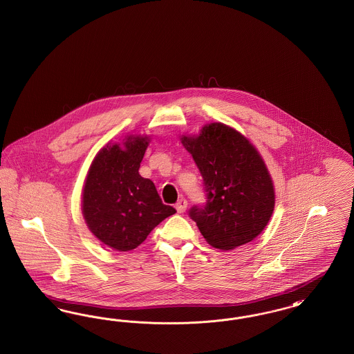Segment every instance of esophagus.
I'll return each instance as SVG.
<instances>
[{
  "instance_id": "34e87169",
  "label": "esophagus",
  "mask_w": 354,
  "mask_h": 354,
  "mask_svg": "<svg viewBox=\"0 0 354 354\" xmlns=\"http://www.w3.org/2000/svg\"><path fill=\"white\" fill-rule=\"evenodd\" d=\"M175 208H176V211H178L179 214H183L185 209H187V201L183 199V198H182V199H179L178 203L175 204Z\"/></svg>"
}]
</instances>
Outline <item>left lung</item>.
I'll return each instance as SVG.
<instances>
[{
    "mask_svg": "<svg viewBox=\"0 0 354 354\" xmlns=\"http://www.w3.org/2000/svg\"><path fill=\"white\" fill-rule=\"evenodd\" d=\"M203 178L205 202L188 211L215 248L250 243L268 224L274 191L270 172L252 145L231 127L211 123L196 138H182Z\"/></svg>",
    "mask_w": 354,
    "mask_h": 354,
    "instance_id": "left-lung-1",
    "label": "left lung"
}]
</instances>
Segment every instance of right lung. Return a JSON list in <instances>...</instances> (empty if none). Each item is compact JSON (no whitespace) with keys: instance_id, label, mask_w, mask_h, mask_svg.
<instances>
[{"instance_id":"add662e5","label":"right lung","mask_w":354,"mask_h":354,"mask_svg":"<svg viewBox=\"0 0 354 354\" xmlns=\"http://www.w3.org/2000/svg\"><path fill=\"white\" fill-rule=\"evenodd\" d=\"M147 146L146 138L136 136L127 138L124 149H102L84 185L82 212L90 231L122 252L140 245L162 220L176 212L138 172Z\"/></svg>"}]
</instances>
